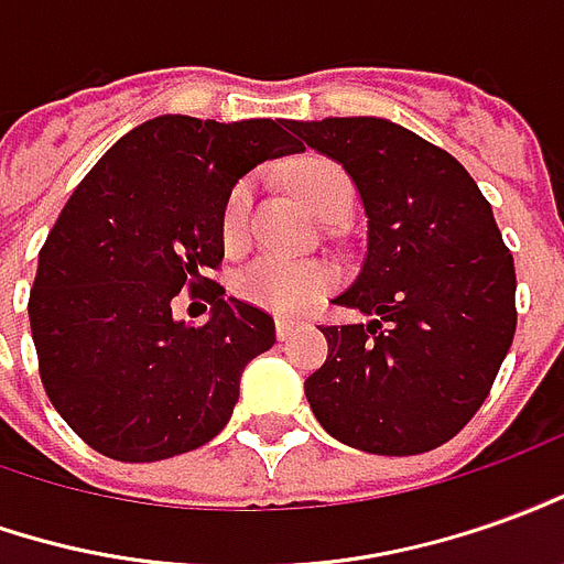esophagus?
<instances>
[{
  "instance_id": "1",
  "label": "esophagus",
  "mask_w": 564,
  "mask_h": 564,
  "mask_svg": "<svg viewBox=\"0 0 564 564\" xmlns=\"http://www.w3.org/2000/svg\"><path fill=\"white\" fill-rule=\"evenodd\" d=\"M297 328H301V325L294 319H275V334H279V340H289Z\"/></svg>"
}]
</instances>
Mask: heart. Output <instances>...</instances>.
<instances>
[{"label": "heart", "instance_id": "b5f03b06", "mask_svg": "<svg viewBox=\"0 0 564 564\" xmlns=\"http://www.w3.org/2000/svg\"><path fill=\"white\" fill-rule=\"evenodd\" d=\"M291 189L313 215L322 220L332 215H349L352 184L347 171L328 159H306L289 174ZM248 215H251V181H239L220 212V239L227 251H242L248 242ZM334 285V270L319 260L258 258L232 279V291L245 304L270 313H304Z\"/></svg>", "mask_w": 564, "mask_h": 564}]
</instances>
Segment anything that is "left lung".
<instances>
[{
	"mask_svg": "<svg viewBox=\"0 0 564 564\" xmlns=\"http://www.w3.org/2000/svg\"><path fill=\"white\" fill-rule=\"evenodd\" d=\"M289 128L344 165L368 215L362 273L334 304L371 319L322 325L328 359L306 402L349 448L433 452L482 408L516 334V267L491 205L452 153L395 122Z\"/></svg>",
	"mask_w": 564,
	"mask_h": 564,
	"instance_id": "8db88e82",
	"label": "left lung"
}]
</instances>
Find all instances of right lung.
Wrapping results in <instances>:
<instances>
[{
    "label": "right lung",
    "instance_id": "1",
    "mask_svg": "<svg viewBox=\"0 0 564 564\" xmlns=\"http://www.w3.org/2000/svg\"><path fill=\"white\" fill-rule=\"evenodd\" d=\"M289 131L285 119L156 116L73 189L26 310L42 387L95 452L153 464L227 426L245 365L273 347L275 325L205 273L224 260L220 212L239 177L304 150ZM184 288L209 297L208 323L173 319Z\"/></svg>",
    "mask_w": 564,
    "mask_h": 564
}]
</instances>
